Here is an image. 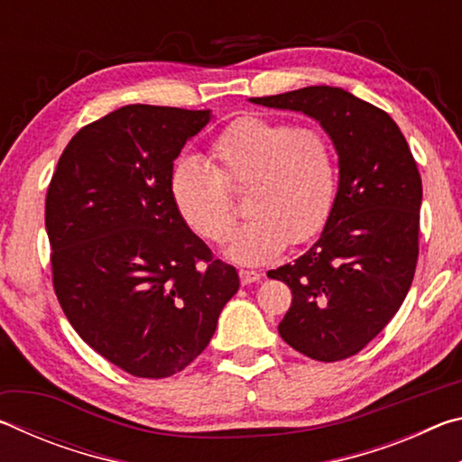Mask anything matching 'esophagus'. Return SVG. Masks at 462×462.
Wrapping results in <instances>:
<instances>
[{"instance_id":"1","label":"esophagus","mask_w":462,"mask_h":462,"mask_svg":"<svg viewBox=\"0 0 462 462\" xmlns=\"http://www.w3.org/2000/svg\"><path fill=\"white\" fill-rule=\"evenodd\" d=\"M238 275H240V283L242 285H250V283H256V281H261V273H256V271H245V269H242L240 273H238Z\"/></svg>"}]
</instances>
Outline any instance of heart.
<instances>
[{"label": "heart", "instance_id": "obj_1", "mask_svg": "<svg viewBox=\"0 0 462 462\" xmlns=\"http://www.w3.org/2000/svg\"><path fill=\"white\" fill-rule=\"evenodd\" d=\"M209 162L181 159L171 195L187 228L222 245L236 224L230 191H245L250 220L236 230L228 254L263 264L289 245L316 236L332 212L338 167L330 138L314 126L264 116H240L209 146Z\"/></svg>", "mask_w": 462, "mask_h": 462}]
</instances>
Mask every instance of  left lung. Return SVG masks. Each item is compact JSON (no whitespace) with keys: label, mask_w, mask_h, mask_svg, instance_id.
Wrapping results in <instances>:
<instances>
[{"label":"left lung","mask_w":462,"mask_h":462,"mask_svg":"<svg viewBox=\"0 0 462 462\" xmlns=\"http://www.w3.org/2000/svg\"><path fill=\"white\" fill-rule=\"evenodd\" d=\"M250 101L311 116L338 151V193L322 236L267 275L291 289L281 338L314 361H342L389 324L411 287L421 206L416 159L387 112L340 88Z\"/></svg>","instance_id":"left-lung-1"}]
</instances>
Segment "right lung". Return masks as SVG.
<instances>
[{"label": "right lung", "mask_w": 462, "mask_h": 462, "mask_svg": "<svg viewBox=\"0 0 462 462\" xmlns=\"http://www.w3.org/2000/svg\"><path fill=\"white\" fill-rule=\"evenodd\" d=\"M209 109L124 106L83 126L46 191L52 285L75 332L134 377L183 371L238 291L171 195L173 161Z\"/></svg>", "instance_id": "right-lung-1"}]
</instances>
